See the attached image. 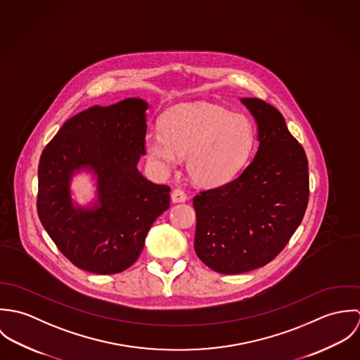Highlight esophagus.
Returning <instances> with one entry per match:
<instances>
[{"label":"esophagus","mask_w":360,"mask_h":360,"mask_svg":"<svg viewBox=\"0 0 360 360\" xmlns=\"http://www.w3.org/2000/svg\"><path fill=\"white\" fill-rule=\"evenodd\" d=\"M186 200H187V195H186V193H184L183 190H180V188L173 190V193H172V201H173L174 204L184 202Z\"/></svg>","instance_id":"34e87169"}]
</instances>
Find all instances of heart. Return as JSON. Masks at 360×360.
<instances>
[{"mask_svg":"<svg viewBox=\"0 0 360 360\" xmlns=\"http://www.w3.org/2000/svg\"><path fill=\"white\" fill-rule=\"evenodd\" d=\"M255 144L251 120L207 103H181L166 112L162 130H150L144 147L155 172L166 176L187 156L191 180L202 187L231 181Z\"/></svg>","mask_w":360,"mask_h":360,"instance_id":"heart-1","label":"heart"}]
</instances>
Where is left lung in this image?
<instances>
[{
  "instance_id": "1",
  "label": "left lung",
  "mask_w": 360,
  "mask_h": 360,
  "mask_svg": "<svg viewBox=\"0 0 360 360\" xmlns=\"http://www.w3.org/2000/svg\"><path fill=\"white\" fill-rule=\"evenodd\" d=\"M257 122L251 163L230 183L194 197L198 257L221 274H238L277 257L301 224L309 200L308 159L283 115L241 98Z\"/></svg>"
}]
</instances>
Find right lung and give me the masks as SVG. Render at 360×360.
I'll return each mask as SVG.
<instances>
[{"mask_svg": "<svg viewBox=\"0 0 360 360\" xmlns=\"http://www.w3.org/2000/svg\"><path fill=\"white\" fill-rule=\"evenodd\" d=\"M147 109L141 98L94 105L66 120L41 154L40 221L82 270L115 274L130 267L155 220L170 206V188L147 180L137 167L146 155ZM82 171L96 180V198L89 206L71 198L72 177Z\"/></svg>", "mask_w": 360, "mask_h": 360, "instance_id": "add662e5", "label": "right lung"}]
</instances>
